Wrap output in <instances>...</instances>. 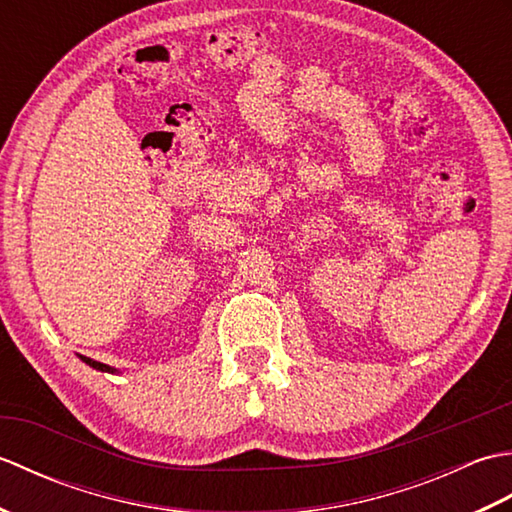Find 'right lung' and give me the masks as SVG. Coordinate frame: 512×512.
<instances>
[{
  "mask_svg": "<svg viewBox=\"0 0 512 512\" xmlns=\"http://www.w3.org/2000/svg\"><path fill=\"white\" fill-rule=\"evenodd\" d=\"M81 361H83L85 365H90V367H94V369H99V372H107V374H118V369H116V367H110V365L99 363V361H92V358H88V356H81Z\"/></svg>",
  "mask_w": 512,
  "mask_h": 512,
  "instance_id": "right-lung-1",
  "label": "right lung"
}]
</instances>
